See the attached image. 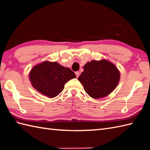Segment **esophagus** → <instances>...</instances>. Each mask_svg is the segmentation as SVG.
Here are the masks:
<instances>
[{"label": "esophagus", "instance_id": "obj_1", "mask_svg": "<svg viewBox=\"0 0 150 150\" xmlns=\"http://www.w3.org/2000/svg\"><path fill=\"white\" fill-rule=\"evenodd\" d=\"M75 75H76V77H79V75H80V72L79 71H76L75 72Z\"/></svg>", "mask_w": 150, "mask_h": 150}]
</instances>
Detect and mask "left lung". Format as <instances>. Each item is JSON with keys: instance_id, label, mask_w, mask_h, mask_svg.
I'll use <instances>...</instances> for the list:
<instances>
[{"instance_id": "left-lung-1", "label": "left lung", "mask_w": 150, "mask_h": 150, "mask_svg": "<svg viewBox=\"0 0 150 150\" xmlns=\"http://www.w3.org/2000/svg\"><path fill=\"white\" fill-rule=\"evenodd\" d=\"M120 79V73L116 66L106 59H102L87 62L78 80L86 92L91 98L97 99L112 93Z\"/></svg>"}]
</instances>
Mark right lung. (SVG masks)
Segmentation results:
<instances>
[{
	"mask_svg": "<svg viewBox=\"0 0 150 150\" xmlns=\"http://www.w3.org/2000/svg\"><path fill=\"white\" fill-rule=\"evenodd\" d=\"M74 78L75 74L69 68L47 61L34 67L29 74L34 88L49 98L57 96L64 89L65 83Z\"/></svg>",
	"mask_w": 150,
	"mask_h": 150,
	"instance_id": "right-lung-1",
	"label": "right lung"
}]
</instances>
